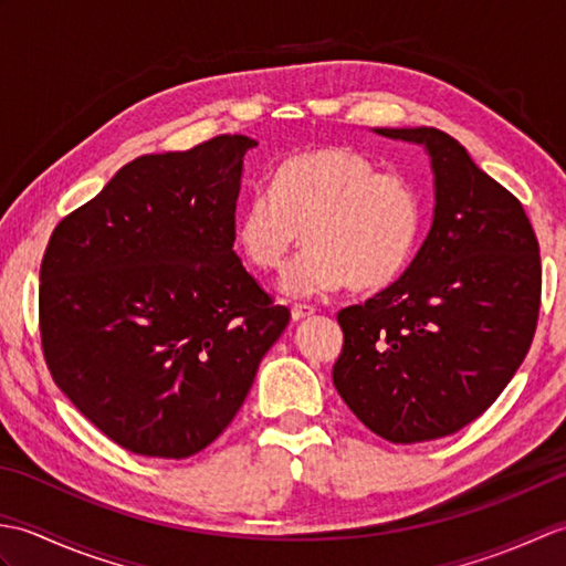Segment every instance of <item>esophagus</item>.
I'll return each instance as SVG.
<instances>
[{
    "label": "esophagus",
    "instance_id": "obj_1",
    "mask_svg": "<svg viewBox=\"0 0 566 566\" xmlns=\"http://www.w3.org/2000/svg\"><path fill=\"white\" fill-rule=\"evenodd\" d=\"M316 314L314 306H306V304H294L292 306V321H304V318H311Z\"/></svg>",
    "mask_w": 566,
    "mask_h": 566
}]
</instances>
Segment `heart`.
<instances>
[{"label":"heart","mask_w":566,"mask_h":566,"mask_svg":"<svg viewBox=\"0 0 566 566\" xmlns=\"http://www.w3.org/2000/svg\"><path fill=\"white\" fill-rule=\"evenodd\" d=\"M308 248L284 274L290 296H321L353 284L379 290L408 268L423 231V201L401 175L363 153L326 146L274 167L235 216V243L260 272H280L298 240Z\"/></svg>","instance_id":"1"}]
</instances>
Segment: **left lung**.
Returning a JSON list of instances; mask_svg holds the SVG:
<instances>
[{
	"label": "left lung",
	"instance_id": "1",
	"mask_svg": "<svg viewBox=\"0 0 566 566\" xmlns=\"http://www.w3.org/2000/svg\"><path fill=\"white\" fill-rule=\"evenodd\" d=\"M430 158V231L403 274L338 314L333 384L391 442L452 436L499 399L531 350L543 268L533 226L509 189L438 128H375Z\"/></svg>",
	"mask_w": 566,
	"mask_h": 566
}]
</instances>
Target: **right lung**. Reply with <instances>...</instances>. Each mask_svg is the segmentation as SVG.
<instances>
[{
  "label": "right lung",
  "mask_w": 566,
  "mask_h": 566,
  "mask_svg": "<svg viewBox=\"0 0 566 566\" xmlns=\"http://www.w3.org/2000/svg\"><path fill=\"white\" fill-rule=\"evenodd\" d=\"M255 146L219 136L140 155L45 248L48 369L84 418L136 454L182 460L211 444L290 323L233 250Z\"/></svg>",
  "instance_id": "1"
}]
</instances>
